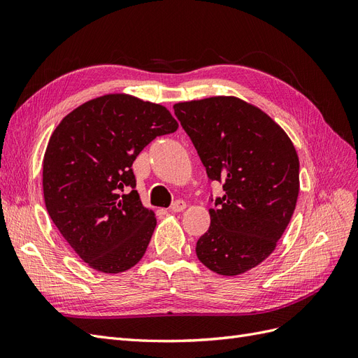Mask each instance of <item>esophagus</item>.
Here are the masks:
<instances>
[{
	"mask_svg": "<svg viewBox=\"0 0 358 358\" xmlns=\"http://www.w3.org/2000/svg\"><path fill=\"white\" fill-rule=\"evenodd\" d=\"M187 208V203L183 201V200H175L171 203V206H170V210L171 212H182L183 209Z\"/></svg>",
	"mask_w": 358,
	"mask_h": 358,
	"instance_id": "34e87169",
	"label": "esophagus"
}]
</instances>
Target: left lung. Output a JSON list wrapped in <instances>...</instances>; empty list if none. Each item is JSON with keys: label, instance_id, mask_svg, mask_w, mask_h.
I'll list each match as a JSON object with an SVG mask.
<instances>
[{"label": "left lung", "instance_id": "obj_1", "mask_svg": "<svg viewBox=\"0 0 358 358\" xmlns=\"http://www.w3.org/2000/svg\"><path fill=\"white\" fill-rule=\"evenodd\" d=\"M206 167L212 196L210 227L196 254L212 272L236 276L273 252L296 209L299 157L272 117L236 96H210L173 106Z\"/></svg>", "mask_w": 358, "mask_h": 358}]
</instances>
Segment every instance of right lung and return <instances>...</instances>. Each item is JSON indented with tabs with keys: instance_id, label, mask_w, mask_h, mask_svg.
Returning <instances> with one entry per match:
<instances>
[{
	"instance_id": "add662e5",
	"label": "right lung",
	"mask_w": 358,
	"mask_h": 358,
	"mask_svg": "<svg viewBox=\"0 0 358 358\" xmlns=\"http://www.w3.org/2000/svg\"><path fill=\"white\" fill-rule=\"evenodd\" d=\"M178 122L164 106L110 94L79 106L50 136L43 159L48 213L90 267L121 273L146 252L157 220L136 191L133 162Z\"/></svg>"
}]
</instances>
